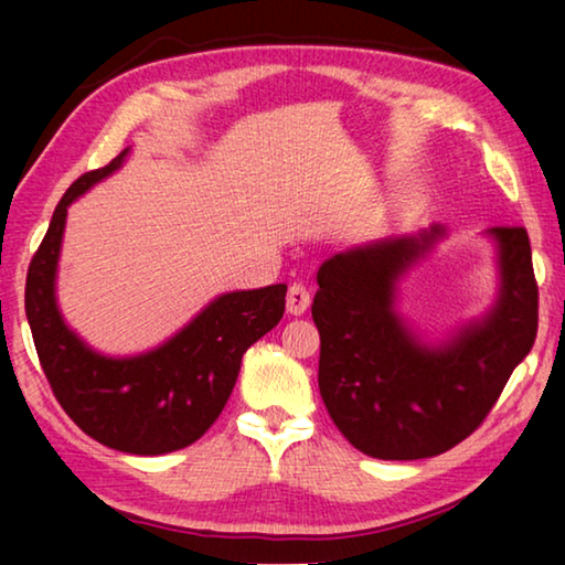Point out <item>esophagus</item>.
Returning <instances> with one entry per match:
<instances>
[{
  "label": "esophagus",
  "mask_w": 565,
  "mask_h": 565,
  "mask_svg": "<svg viewBox=\"0 0 565 565\" xmlns=\"http://www.w3.org/2000/svg\"><path fill=\"white\" fill-rule=\"evenodd\" d=\"M311 294L303 284H291L289 294H286V311L294 313V317H301V313L309 309Z\"/></svg>",
  "instance_id": "34e87169"
}]
</instances>
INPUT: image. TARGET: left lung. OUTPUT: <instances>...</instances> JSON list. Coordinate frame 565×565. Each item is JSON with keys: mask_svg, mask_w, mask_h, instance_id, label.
Here are the masks:
<instances>
[{"mask_svg": "<svg viewBox=\"0 0 565 565\" xmlns=\"http://www.w3.org/2000/svg\"><path fill=\"white\" fill-rule=\"evenodd\" d=\"M438 234L353 248L317 274L319 391L339 431L366 456L416 461L471 436L539 331V284L523 226H495L501 296L483 323L426 349L394 313V281Z\"/></svg>", "mask_w": 565, "mask_h": 565, "instance_id": "left-lung-1", "label": "left lung"}]
</instances>
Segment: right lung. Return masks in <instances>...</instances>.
I'll return each instance as SVG.
<instances>
[{
	"mask_svg": "<svg viewBox=\"0 0 565 565\" xmlns=\"http://www.w3.org/2000/svg\"><path fill=\"white\" fill-rule=\"evenodd\" d=\"M127 151L66 189L26 271L24 309L44 376L66 416L114 451L159 456L194 444L222 414L246 349L284 317L286 284L218 296L145 356L107 359L84 347L54 301L66 206L119 169Z\"/></svg>",
	"mask_w": 565,
	"mask_h": 565,
	"instance_id": "1",
	"label": "right lung"
}]
</instances>
